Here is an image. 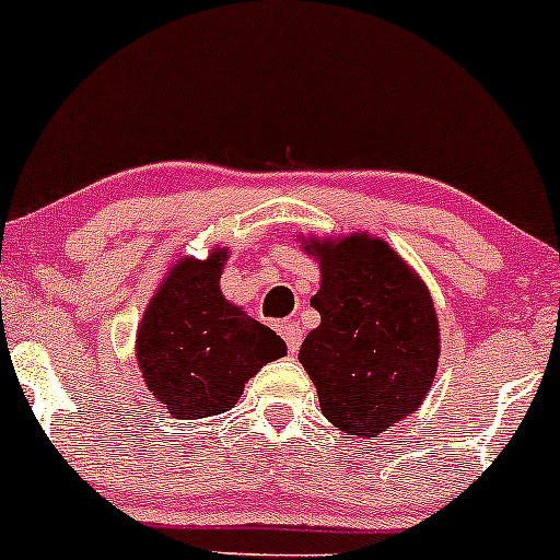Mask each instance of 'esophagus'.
<instances>
[{"mask_svg":"<svg viewBox=\"0 0 560 560\" xmlns=\"http://www.w3.org/2000/svg\"><path fill=\"white\" fill-rule=\"evenodd\" d=\"M280 336L285 338V343H288V349H291V354H293V351H299V347H301V328H299V323H291V319H288V323H282L280 325Z\"/></svg>","mask_w":560,"mask_h":560,"instance_id":"34e87169","label":"esophagus"}]
</instances>
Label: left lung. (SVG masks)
I'll use <instances>...</instances> for the list:
<instances>
[{"instance_id":"8db88e82","label":"left lung","mask_w":560,"mask_h":560,"mask_svg":"<svg viewBox=\"0 0 560 560\" xmlns=\"http://www.w3.org/2000/svg\"><path fill=\"white\" fill-rule=\"evenodd\" d=\"M319 264V325L299 362L319 410L349 439L378 436L416 412L436 378L442 338L429 285L383 237H299Z\"/></svg>"}]
</instances>
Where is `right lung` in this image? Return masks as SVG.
Returning <instances> with one entry per match:
<instances>
[{"label": "right lung", "instance_id": "add662e5", "mask_svg": "<svg viewBox=\"0 0 560 560\" xmlns=\"http://www.w3.org/2000/svg\"><path fill=\"white\" fill-rule=\"evenodd\" d=\"M228 259L219 246L206 259L179 256L137 325L148 392L177 420L228 412L264 364L288 351L278 332L224 299L219 278Z\"/></svg>", "mask_w": 560, "mask_h": 560}]
</instances>
